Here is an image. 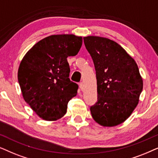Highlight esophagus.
Listing matches in <instances>:
<instances>
[{"instance_id": "34e87169", "label": "esophagus", "mask_w": 158, "mask_h": 158, "mask_svg": "<svg viewBox=\"0 0 158 158\" xmlns=\"http://www.w3.org/2000/svg\"><path fill=\"white\" fill-rule=\"evenodd\" d=\"M79 88H80L81 91H83L84 90V84L82 82L79 83Z\"/></svg>"}]
</instances>
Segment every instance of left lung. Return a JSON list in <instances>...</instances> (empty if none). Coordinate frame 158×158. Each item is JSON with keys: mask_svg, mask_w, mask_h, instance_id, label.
<instances>
[{"mask_svg": "<svg viewBox=\"0 0 158 158\" xmlns=\"http://www.w3.org/2000/svg\"><path fill=\"white\" fill-rule=\"evenodd\" d=\"M96 70L98 102L90 108L104 127L121 124L137 106L143 80L137 64L119 44L106 37H84Z\"/></svg>", "mask_w": 158, "mask_h": 158, "instance_id": "left-lung-1", "label": "left lung"}]
</instances>
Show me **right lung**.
Here are the masks:
<instances>
[{"label":"right lung","instance_id":"1","mask_svg":"<svg viewBox=\"0 0 158 158\" xmlns=\"http://www.w3.org/2000/svg\"><path fill=\"white\" fill-rule=\"evenodd\" d=\"M82 37L50 35L25 54L18 69L24 100L42 119L53 121L66 114L69 101L77 94L78 85L69 79V56L78 53Z\"/></svg>","mask_w":158,"mask_h":158}]
</instances>
